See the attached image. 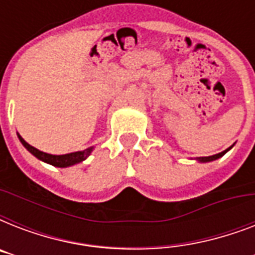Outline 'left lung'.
<instances>
[{
	"label": "left lung",
	"instance_id": "1",
	"mask_svg": "<svg viewBox=\"0 0 255 255\" xmlns=\"http://www.w3.org/2000/svg\"><path fill=\"white\" fill-rule=\"evenodd\" d=\"M232 147H233V145H232ZM232 147H229L228 148V149H225V151H222V152H220V153H217V155H213V156H205V157H198V161H200V163H209V161H213V160H217V159H220V157H222V156L225 155L226 152L229 151V149H232Z\"/></svg>",
	"mask_w": 255,
	"mask_h": 255
}]
</instances>
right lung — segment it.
Listing matches in <instances>:
<instances>
[{"label": "right lung", "instance_id": "1", "mask_svg": "<svg viewBox=\"0 0 255 255\" xmlns=\"http://www.w3.org/2000/svg\"><path fill=\"white\" fill-rule=\"evenodd\" d=\"M18 135V139L22 143V145L27 149V151L34 155L37 159L42 160L47 164H51L54 167H59V168H66V167H71L74 164L82 163L83 160H86L88 156L91 155L92 149L94 147H90L85 151H78V152H71V153H67V155H50V153H46V152H42L37 148H34L33 145H30L29 143H26L25 140L22 139V136L19 133Z\"/></svg>", "mask_w": 255, "mask_h": 255}]
</instances>
